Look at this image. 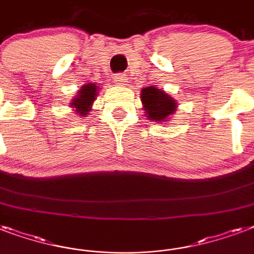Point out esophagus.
<instances>
[{
    "mask_svg": "<svg viewBox=\"0 0 254 254\" xmlns=\"http://www.w3.org/2000/svg\"><path fill=\"white\" fill-rule=\"evenodd\" d=\"M113 81H115L116 84L119 85H124L125 83H127V77L124 75V73H117L115 77H113Z\"/></svg>",
    "mask_w": 254,
    "mask_h": 254,
    "instance_id": "esophagus-1",
    "label": "esophagus"
}]
</instances>
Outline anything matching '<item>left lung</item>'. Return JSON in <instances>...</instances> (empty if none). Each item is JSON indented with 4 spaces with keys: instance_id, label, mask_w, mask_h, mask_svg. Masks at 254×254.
Listing matches in <instances>:
<instances>
[{
    "instance_id": "left-lung-1",
    "label": "left lung",
    "mask_w": 254,
    "mask_h": 254,
    "mask_svg": "<svg viewBox=\"0 0 254 254\" xmlns=\"http://www.w3.org/2000/svg\"><path fill=\"white\" fill-rule=\"evenodd\" d=\"M141 101L149 120L163 121L177 111V103L169 95L154 87H147L141 92Z\"/></svg>"
}]
</instances>
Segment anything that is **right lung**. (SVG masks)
Listing matches in <instances>:
<instances>
[{"label":"right lung","instance_id":"right-lung-1","mask_svg":"<svg viewBox=\"0 0 254 254\" xmlns=\"http://www.w3.org/2000/svg\"><path fill=\"white\" fill-rule=\"evenodd\" d=\"M97 96V87L95 84H87L84 87H81L79 91V95L76 96V99L72 100V107L76 108V112L80 116L87 115V112L91 109L92 103L95 101V97Z\"/></svg>","mask_w":254,"mask_h":254}]
</instances>
